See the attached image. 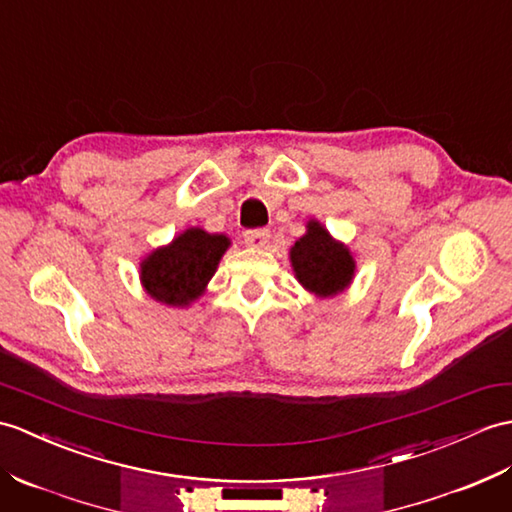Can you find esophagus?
<instances>
[{
	"label": "esophagus",
	"instance_id": "34e87169",
	"mask_svg": "<svg viewBox=\"0 0 512 512\" xmlns=\"http://www.w3.org/2000/svg\"><path fill=\"white\" fill-rule=\"evenodd\" d=\"M270 240V231L268 229H251V231H244V242L253 248H261L266 246Z\"/></svg>",
	"mask_w": 512,
	"mask_h": 512
}]
</instances>
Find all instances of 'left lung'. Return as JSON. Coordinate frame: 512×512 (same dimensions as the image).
I'll return each instance as SVG.
<instances>
[{
  "label": "left lung",
  "mask_w": 512,
  "mask_h": 512,
  "mask_svg": "<svg viewBox=\"0 0 512 512\" xmlns=\"http://www.w3.org/2000/svg\"><path fill=\"white\" fill-rule=\"evenodd\" d=\"M294 277L316 296H336L349 288L355 259L344 244L329 235L323 224L310 220L307 233L290 248Z\"/></svg>",
  "instance_id": "1"
}]
</instances>
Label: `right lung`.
Here are the masks:
<instances>
[{
	"mask_svg": "<svg viewBox=\"0 0 512 512\" xmlns=\"http://www.w3.org/2000/svg\"><path fill=\"white\" fill-rule=\"evenodd\" d=\"M229 246L227 235L187 229L141 261V285L163 305H192L205 292Z\"/></svg>",
	"mask_w": 512,
	"mask_h": 512,
	"instance_id": "add662e5",
	"label": "right lung"
}]
</instances>
